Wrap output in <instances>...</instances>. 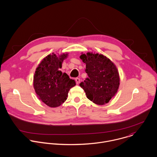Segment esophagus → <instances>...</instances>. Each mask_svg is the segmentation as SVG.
I'll return each instance as SVG.
<instances>
[{"instance_id":"1","label":"esophagus","mask_w":157,"mask_h":157,"mask_svg":"<svg viewBox=\"0 0 157 157\" xmlns=\"http://www.w3.org/2000/svg\"><path fill=\"white\" fill-rule=\"evenodd\" d=\"M75 82H76V83H77V85L80 83V78H75Z\"/></svg>"}]
</instances>
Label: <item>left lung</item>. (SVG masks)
<instances>
[{"label": "left lung", "instance_id": "obj_1", "mask_svg": "<svg viewBox=\"0 0 157 157\" xmlns=\"http://www.w3.org/2000/svg\"><path fill=\"white\" fill-rule=\"evenodd\" d=\"M80 59L86 64L87 78L80 86L87 98L94 103L104 105L115 95L120 86L118 69L105 56L98 53L82 52Z\"/></svg>", "mask_w": 157, "mask_h": 157}]
</instances>
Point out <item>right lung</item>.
Instances as JSON below:
<instances>
[{
    "mask_svg": "<svg viewBox=\"0 0 157 157\" xmlns=\"http://www.w3.org/2000/svg\"><path fill=\"white\" fill-rule=\"evenodd\" d=\"M69 53L46 56L36 68L33 86L37 97L51 108L60 106L67 99L68 92L76 83L60 70Z\"/></svg>",
    "mask_w": 157,
    "mask_h": 157,
    "instance_id": "1",
    "label": "right lung"
}]
</instances>
